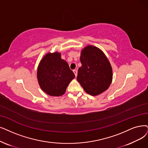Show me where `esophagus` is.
I'll return each instance as SVG.
<instances>
[{
	"instance_id": "1",
	"label": "esophagus",
	"mask_w": 148,
	"mask_h": 148,
	"mask_svg": "<svg viewBox=\"0 0 148 148\" xmlns=\"http://www.w3.org/2000/svg\"><path fill=\"white\" fill-rule=\"evenodd\" d=\"M73 73H74L75 75V76H77V73H78L77 70H73Z\"/></svg>"
}]
</instances>
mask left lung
I'll return each instance as SVG.
<instances>
[{"label":"left lung","instance_id":"1","mask_svg":"<svg viewBox=\"0 0 148 148\" xmlns=\"http://www.w3.org/2000/svg\"><path fill=\"white\" fill-rule=\"evenodd\" d=\"M77 80L84 90L97 96L108 89L112 81L111 65L104 53L97 47L87 45L81 51Z\"/></svg>","mask_w":148,"mask_h":148}]
</instances>
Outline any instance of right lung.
<instances>
[{
    "mask_svg": "<svg viewBox=\"0 0 148 148\" xmlns=\"http://www.w3.org/2000/svg\"><path fill=\"white\" fill-rule=\"evenodd\" d=\"M61 53L55 52L46 54L40 61L37 72L39 84L49 95H62L75 75L68 63L62 60Z\"/></svg>",
    "mask_w": 148,
    "mask_h": 148,
    "instance_id": "right-lung-1",
    "label": "right lung"
}]
</instances>
